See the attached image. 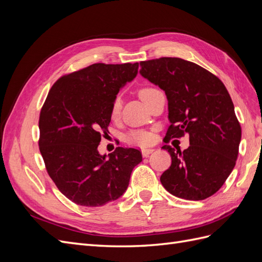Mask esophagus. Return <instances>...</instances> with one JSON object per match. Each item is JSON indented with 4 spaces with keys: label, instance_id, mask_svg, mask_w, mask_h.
Instances as JSON below:
<instances>
[{
    "label": "esophagus",
    "instance_id": "34e87169",
    "mask_svg": "<svg viewBox=\"0 0 262 262\" xmlns=\"http://www.w3.org/2000/svg\"><path fill=\"white\" fill-rule=\"evenodd\" d=\"M154 152V148H143L142 149V155H143L144 157H147L149 156L150 153Z\"/></svg>",
    "mask_w": 262,
    "mask_h": 262
}]
</instances>
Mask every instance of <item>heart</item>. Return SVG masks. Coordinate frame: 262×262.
Returning a JSON list of instances; mask_svg holds the SVG:
<instances>
[{"mask_svg":"<svg viewBox=\"0 0 262 262\" xmlns=\"http://www.w3.org/2000/svg\"><path fill=\"white\" fill-rule=\"evenodd\" d=\"M156 91L157 90L153 89V87H148V86L142 87V89L139 91V96L142 100L145 101L149 95ZM121 107H122V101L120 96H116L112 102V106H110V116L113 118H117L119 114H120ZM126 140H128L130 143L143 146V145L149 144L150 142L153 141V134L143 130H136V131H131L128 134Z\"/></svg>","mask_w":262,"mask_h":262,"instance_id":"b5f03b06","label":"heart"}]
</instances>
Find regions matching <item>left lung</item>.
Returning <instances> with one entry per match:
<instances>
[{
  "mask_svg": "<svg viewBox=\"0 0 262 262\" xmlns=\"http://www.w3.org/2000/svg\"><path fill=\"white\" fill-rule=\"evenodd\" d=\"M140 73L165 91L170 125L165 143L189 136L180 150L164 145L171 157L161 182L172 195L199 201L224 185L238 156L242 128L231 96L217 76L180 58L140 62Z\"/></svg>",
  "mask_w": 262,
  "mask_h": 262,
  "instance_id": "8db88e82",
  "label": "left lung"
}]
</instances>
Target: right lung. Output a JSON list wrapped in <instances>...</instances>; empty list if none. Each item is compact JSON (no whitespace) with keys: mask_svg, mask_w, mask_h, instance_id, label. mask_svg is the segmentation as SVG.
<instances>
[{"mask_svg":"<svg viewBox=\"0 0 262 262\" xmlns=\"http://www.w3.org/2000/svg\"><path fill=\"white\" fill-rule=\"evenodd\" d=\"M139 63L94 64L61 76L39 117V149L47 172L60 191L83 207L117 200L129 186L136 148L117 147L108 158L97 150L112 120L110 106L118 92L138 74Z\"/></svg>","mask_w":262,"mask_h":262,"instance_id":"right-lung-1","label":"right lung"}]
</instances>
